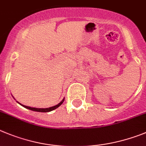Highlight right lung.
I'll return each mask as SVG.
<instances>
[{"label":"right lung","instance_id":"right-lung-1","mask_svg":"<svg viewBox=\"0 0 146 146\" xmlns=\"http://www.w3.org/2000/svg\"><path fill=\"white\" fill-rule=\"evenodd\" d=\"M64 98L62 100V101H61V102L59 103V104H57V105L54 106L50 107V108H46V109H37V108H32V107H30V106H27L22 105V104H19V102H17V103H18V104H19L21 106H23V107H25V108H26V109H29V110L34 111H38V112H49V111H51L54 110V109H57L58 107H59L60 106H61V104H63V102H64Z\"/></svg>","mask_w":146,"mask_h":146}]
</instances>
